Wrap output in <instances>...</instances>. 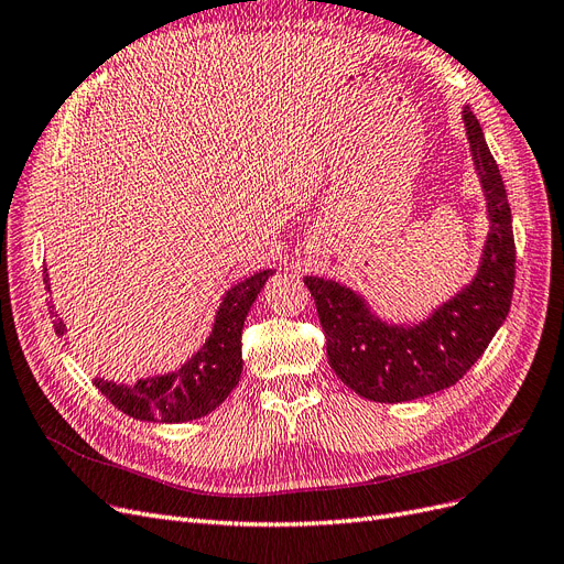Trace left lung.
<instances>
[{
	"instance_id": "1",
	"label": "left lung",
	"mask_w": 564,
	"mask_h": 564,
	"mask_svg": "<svg viewBox=\"0 0 564 564\" xmlns=\"http://www.w3.org/2000/svg\"><path fill=\"white\" fill-rule=\"evenodd\" d=\"M462 119L490 219L476 278L424 322L405 326L376 317L357 291L340 282L313 275L303 280L317 305L328 364L368 401L401 403L453 387L509 315L516 242L507 188L469 107Z\"/></svg>"
}]
</instances>
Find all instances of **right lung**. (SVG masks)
Masks as SVG:
<instances>
[{
    "label": "right lung",
    "instance_id": "obj_1",
    "mask_svg": "<svg viewBox=\"0 0 564 564\" xmlns=\"http://www.w3.org/2000/svg\"><path fill=\"white\" fill-rule=\"evenodd\" d=\"M275 270L261 273L230 286L217 310L215 326L205 345L177 371L138 380L134 384H116L95 378L93 384L119 411L147 422H188L205 417L232 392L242 373V326L251 303L257 301L265 280ZM44 284L51 291L44 268ZM53 315V313H51ZM57 336H65V324L53 315Z\"/></svg>",
    "mask_w": 564,
    "mask_h": 564
}]
</instances>
